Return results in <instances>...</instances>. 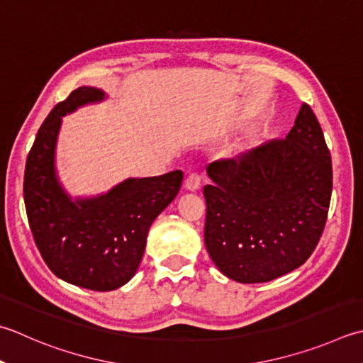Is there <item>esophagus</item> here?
<instances>
[{"label":"esophagus","instance_id":"esophagus-1","mask_svg":"<svg viewBox=\"0 0 363 363\" xmlns=\"http://www.w3.org/2000/svg\"><path fill=\"white\" fill-rule=\"evenodd\" d=\"M201 187V176L198 173H190L186 179V189L195 191Z\"/></svg>","mask_w":363,"mask_h":363}]
</instances>
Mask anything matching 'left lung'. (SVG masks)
I'll use <instances>...</instances> for the list:
<instances>
[{"label":"left lung","instance_id":"8db88e82","mask_svg":"<svg viewBox=\"0 0 363 363\" xmlns=\"http://www.w3.org/2000/svg\"><path fill=\"white\" fill-rule=\"evenodd\" d=\"M204 244L218 271L264 283L310 258L328 220L332 162L315 113L302 104L285 140L206 168Z\"/></svg>","mask_w":363,"mask_h":363}]
</instances>
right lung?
<instances>
[{
  "label": "right lung",
  "mask_w": 363,
  "mask_h": 363,
  "mask_svg": "<svg viewBox=\"0 0 363 363\" xmlns=\"http://www.w3.org/2000/svg\"><path fill=\"white\" fill-rule=\"evenodd\" d=\"M106 94L80 86L60 102L35 135L26 159L23 196L30 228L42 258L58 279L92 291L125 285L143 258L147 231L172 203L182 172L127 177L94 196H70L56 169L62 118Z\"/></svg>",
  "instance_id": "add662e5"
}]
</instances>
